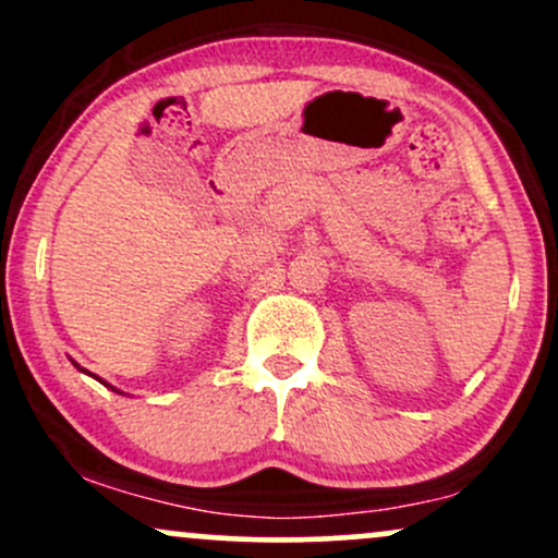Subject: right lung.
Listing matches in <instances>:
<instances>
[{"mask_svg":"<svg viewBox=\"0 0 558 558\" xmlns=\"http://www.w3.org/2000/svg\"><path fill=\"white\" fill-rule=\"evenodd\" d=\"M74 366H77V363H74ZM77 368H80V372H85V368H82V366H77ZM85 374H90V372H85ZM90 377H93V379H98V383H101V385H107V387H111V390H114V392H120V390H117V387H114V385L104 383V379H101V377H96V374H90ZM120 396H122V392H120Z\"/></svg>","mask_w":558,"mask_h":558,"instance_id":"obj_1","label":"right lung"}]
</instances>
